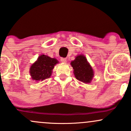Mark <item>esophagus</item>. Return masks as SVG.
<instances>
[{"mask_svg":"<svg viewBox=\"0 0 131 131\" xmlns=\"http://www.w3.org/2000/svg\"><path fill=\"white\" fill-rule=\"evenodd\" d=\"M61 61L62 63H67V58H61Z\"/></svg>","mask_w":131,"mask_h":131,"instance_id":"1","label":"esophagus"}]
</instances>
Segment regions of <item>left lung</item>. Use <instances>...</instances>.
Segmentation results:
<instances>
[{"label": "left lung", "mask_w": 131, "mask_h": 131, "mask_svg": "<svg viewBox=\"0 0 131 131\" xmlns=\"http://www.w3.org/2000/svg\"><path fill=\"white\" fill-rule=\"evenodd\" d=\"M74 74L78 80L84 83H90L94 77V71L84 55H79L71 62Z\"/></svg>", "instance_id": "1"}]
</instances>
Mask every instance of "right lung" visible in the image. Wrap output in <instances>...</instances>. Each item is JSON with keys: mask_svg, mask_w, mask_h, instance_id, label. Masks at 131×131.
Instances as JSON below:
<instances>
[{"mask_svg": "<svg viewBox=\"0 0 131 131\" xmlns=\"http://www.w3.org/2000/svg\"><path fill=\"white\" fill-rule=\"evenodd\" d=\"M58 61L56 58H52L45 55H41L30 68L29 73L32 80L43 81L49 78L52 73V70Z\"/></svg>", "mask_w": 131, "mask_h": 131, "instance_id": "obj_1", "label": "right lung"}]
</instances>
